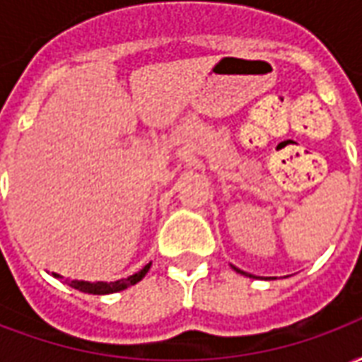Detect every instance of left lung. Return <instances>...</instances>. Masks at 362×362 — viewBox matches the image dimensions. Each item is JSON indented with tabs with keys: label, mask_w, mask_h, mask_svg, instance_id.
<instances>
[{
	"label": "left lung",
	"mask_w": 362,
	"mask_h": 362,
	"mask_svg": "<svg viewBox=\"0 0 362 362\" xmlns=\"http://www.w3.org/2000/svg\"><path fill=\"white\" fill-rule=\"evenodd\" d=\"M235 269H236V267H235ZM236 272H240V269H236ZM240 273H243V275H246V273H244V272H240Z\"/></svg>",
	"instance_id": "left-lung-1"
}]
</instances>
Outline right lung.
Wrapping results in <instances>:
<instances>
[{
    "label": "right lung",
    "mask_w": 362,
    "mask_h": 362,
    "mask_svg": "<svg viewBox=\"0 0 362 362\" xmlns=\"http://www.w3.org/2000/svg\"><path fill=\"white\" fill-rule=\"evenodd\" d=\"M151 264L143 267L141 272L134 273V275H129L126 279H118V281H110V283H106V281H96V283H90V281H69L67 279L66 283L69 287L77 288V291H83V293H90V295H110V293H118V291H124V288L132 287L135 283H139V281L145 277V273L149 272ZM54 277H59L62 279V275L58 273H52Z\"/></svg>",
    "instance_id": "right-lung-1"
}]
</instances>
